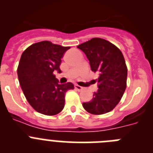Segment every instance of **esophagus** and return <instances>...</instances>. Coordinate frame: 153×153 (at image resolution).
Returning <instances> with one entry per match:
<instances>
[{"label": "esophagus", "instance_id": "obj_1", "mask_svg": "<svg viewBox=\"0 0 153 153\" xmlns=\"http://www.w3.org/2000/svg\"><path fill=\"white\" fill-rule=\"evenodd\" d=\"M74 87H75V89L77 90V91H82V90H83V86H79V85H77V84H76L75 86H74Z\"/></svg>", "mask_w": 153, "mask_h": 153}]
</instances>
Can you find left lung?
I'll list each match as a JSON object with an SVG mask.
<instances>
[{
    "label": "left lung",
    "instance_id": "obj_1",
    "mask_svg": "<svg viewBox=\"0 0 153 153\" xmlns=\"http://www.w3.org/2000/svg\"><path fill=\"white\" fill-rule=\"evenodd\" d=\"M90 60L93 72L99 74L98 90L90 102H83L88 113L102 115L112 111L126 88L127 67L117 46L102 38H92L77 46Z\"/></svg>",
    "mask_w": 153,
    "mask_h": 153
}]
</instances>
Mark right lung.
I'll return each instance as SVG.
<instances>
[{
	"mask_svg": "<svg viewBox=\"0 0 153 153\" xmlns=\"http://www.w3.org/2000/svg\"><path fill=\"white\" fill-rule=\"evenodd\" d=\"M70 47L40 41L23 52L17 67L19 83L27 100L36 112L54 116L63 110L65 95L74 90L71 83L60 84L54 72H61V58Z\"/></svg>",
	"mask_w": 153,
	"mask_h": 153,
	"instance_id": "obj_1",
	"label": "right lung"
}]
</instances>
